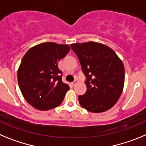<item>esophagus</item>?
<instances>
[{
  "mask_svg": "<svg viewBox=\"0 0 146 146\" xmlns=\"http://www.w3.org/2000/svg\"><path fill=\"white\" fill-rule=\"evenodd\" d=\"M78 81L77 79H76L74 81H73V82H72V84L73 85V86H74V85H76V84H78Z\"/></svg>",
  "mask_w": 146,
  "mask_h": 146,
  "instance_id": "obj_1",
  "label": "esophagus"
}]
</instances>
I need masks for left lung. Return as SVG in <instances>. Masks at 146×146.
I'll list each match as a JSON object with an SVG mask.
<instances>
[{
    "instance_id": "1",
    "label": "left lung",
    "mask_w": 146,
    "mask_h": 146,
    "mask_svg": "<svg viewBox=\"0 0 146 146\" xmlns=\"http://www.w3.org/2000/svg\"><path fill=\"white\" fill-rule=\"evenodd\" d=\"M86 76V91L78 96L79 103L89 112L102 113L116 103L124 85V64L105 44L89 41L72 44Z\"/></svg>"
}]
</instances>
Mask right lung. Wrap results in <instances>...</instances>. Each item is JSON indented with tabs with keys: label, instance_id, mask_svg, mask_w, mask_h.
<instances>
[{
	"label": "right lung",
	"instance_id": "right-lung-1",
	"mask_svg": "<svg viewBox=\"0 0 146 146\" xmlns=\"http://www.w3.org/2000/svg\"><path fill=\"white\" fill-rule=\"evenodd\" d=\"M70 48L67 44L46 42L31 47L24 55L18 68V84L33 108L48 111L62 103L69 86L62 81L57 64Z\"/></svg>",
	"mask_w": 146,
	"mask_h": 146
}]
</instances>
